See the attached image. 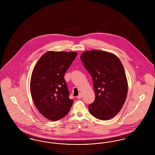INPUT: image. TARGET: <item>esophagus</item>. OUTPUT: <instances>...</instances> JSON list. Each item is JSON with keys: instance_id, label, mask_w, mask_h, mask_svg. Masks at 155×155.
<instances>
[{"instance_id": "1", "label": "esophagus", "mask_w": 155, "mask_h": 155, "mask_svg": "<svg viewBox=\"0 0 155 155\" xmlns=\"http://www.w3.org/2000/svg\"><path fill=\"white\" fill-rule=\"evenodd\" d=\"M81 97H82V94L80 93L79 95L77 96V98H78V99H80Z\"/></svg>"}]
</instances>
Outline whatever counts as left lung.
<instances>
[{"label":"left lung","instance_id":"8db88e82","mask_svg":"<svg viewBox=\"0 0 155 155\" xmlns=\"http://www.w3.org/2000/svg\"><path fill=\"white\" fill-rule=\"evenodd\" d=\"M80 58L92 78L95 94L94 102L89 105L90 113L101 120L114 117L123 107L128 92L121 61L115 54L99 50L84 52Z\"/></svg>","mask_w":155,"mask_h":155}]
</instances>
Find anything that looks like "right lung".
<instances>
[{
    "label": "right lung",
    "mask_w": 155,
    "mask_h": 155,
    "mask_svg": "<svg viewBox=\"0 0 155 155\" xmlns=\"http://www.w3.org/2000/svg\"><path fill=\"white\" fill-rule=\"evenodd\" d=\"M77 54L74 52L49 51L40 58L32 71L30 81L32 101L39 112L50 120L64 117L73 103L64 76Z\"/></svg>",
    "instance_id": "obj_1"
}]
</instances>
